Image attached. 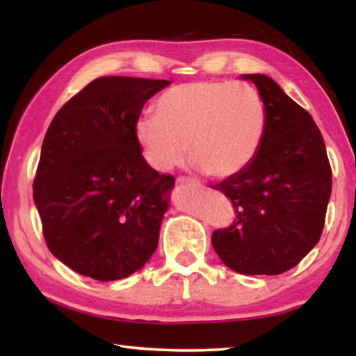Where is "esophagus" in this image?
Instances as JSON below:
<instances>
[{
	"label": "esophagus",
	"mask_w": 356,
	"mask_h": 356,
	"mask_svg": "<svg viewBox=\"0 0 356 356\" xmlns=\"http://www.w3.org/2000/svg\"><path fill=\"white\" fill-rule=\"evenodd\" d=\"M178 184H181V186H191V188H197L199 183L196 181V179L193 178H188V177H178Z\"/></svg>",
	"instance_id": "esophagus-1"
}]
</instances>
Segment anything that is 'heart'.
I'll use <instances>...</instances> for the list:
<instances>
[{"mask_svg": "<svg viewBox=\"0 0 356 356\" xmlns=\"http://www.w3.org/2000/svg\"><path fill=\"white\" fill-rule=\"evenodd\" d=\"M267 110L259 90L246 82L194 81L165 90L155 116L134 126L145 162L170 172L188 154L209 177L230 178L256 157L266 133Z\"/></svg>", "mask_w": 356, "mask_h": 356, "instance_id": "heart-1", "label": "heart"}]
</instances>
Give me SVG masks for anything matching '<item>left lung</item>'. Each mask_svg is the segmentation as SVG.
<instances>
[{
	"label": "left lung",
	"mask_w": 356,
	"mask_h": 356,
	"mask_svg": "<svg viewBox=\"0 0 356 356\" xmlns=\"http://www.w3.org/2000/svg\"><path fill=\"white\" fill-rule=\"evenodd\" d=\"M267 110L266 133L252 162L216 186L235 218L212 233L223 264L245 275L293 269L323 235L332 170L313 116L264 74H245Z\"/></svg>",
	"instance_id": "8db88e82"
}]
</instances>
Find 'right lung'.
<instances>
[{
	"instance_id": "right-lung-1",
	"label": "right lung",
	"mask_w": 356,
	"mask_h": 356,
	"mask_svg": "<svg viewBox=\"0 0 356 356\" xmlns=\"http://www.w3.org/2000/svg\"><path fill=\"white\" fill-rule=\"evenodd\" d=\"M168 84L99 77L48 126L33 201L48 250L77 274L124 279L157 250L175 178L145 162L134 126L145 102Z\"/></svg>"
}]
</instances>
